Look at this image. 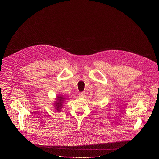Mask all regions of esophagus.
I'll list each match as a JSON object with an SVG mask.
<instances>
[{"mask_svg":"<svg viewBox=\"0 0 159 159\" xmlns=\"http://www.w3.org/2000/svg\"><path fill=\"white\" fill-rule=\"evenodd\" d=\"M84 95H85L84 92H81L79 93V97H83Z\"/></svg>","mask_w":159,"mask_h":159,"instance_id":"34e87169","label":"esophagus"}]
</instances>
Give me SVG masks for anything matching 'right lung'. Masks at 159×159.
Segmentation results:
<instances>
[{
    "instance_id": "add662e5",
    "label": "right lung",
    "mask_w": 159,
    "mask_h": 159,
    "mask_svg": "<svg viewBox=\"0 0 159 159\" xmlns=\"http://www.w3.org/2000/svg\"><path fill=\"white\" fill-rule=\"evenodd\" d=\"M65 98H64L62 97H58V98H57V101L56 102V103H55V106H56V107H57V110H58V111H60V110L61 108V107H62V101H64V99Z\"/></svg>"
}]
</instances>
